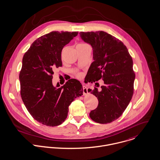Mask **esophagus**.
<instances>
[{
  "label": "esophagus",
  "instance_id": "esophagus-1",
  "mask_svg": "<svg viewBox=\"0 0 160 160\" xmlns=\"http://www.w3.org/2000/svg\"><path fill=\"white\" fill-rule=\"evenodd\" d=\"M83 95H87L88 93L87 88L85 86H83Z\"/></svg>",
  "mask_w": 160,
  "mask_h": 160
}]
</instances>
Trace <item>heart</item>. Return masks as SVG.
I'll use <instances>...</instances> for the list:
<instances>
[{
    "label": "heart",
    "instance_id": "1",
    "mask_svg": "<svg viewBox=\"0 0 160 160\" xmlns=\"http://www.w3.org/2000/svg\"><path fill=\"white\" fill-rule=\"evenodd\" d=\"M85 45H88V44H85V43H81V44H79L78 46H85ZM64 49H63V51H64ZM77 75L78 77H81V74H80V73H78L77 74Z\"/></svg>",
    "mask_w": 160,
    "mask_h": 160
}]
</instances>
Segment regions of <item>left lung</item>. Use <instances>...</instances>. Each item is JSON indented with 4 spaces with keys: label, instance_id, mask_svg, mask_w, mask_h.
I'll use <instances>...</instances> for the list:
<instances>
[{
    "label": "left lung",
    "instance_id": "1",
    "mask_svg": "<svg viewBox=\"0 0 160 160\" xmlns=\"http://www.w3.org/2000/svg\"><path fill=\"white\" fill-rule=\"evenodd\" d=\"M79 34L93 49L94 61L88 72V82L102 79L104 84L100 91L96 87L88 90L98 99V106L90 117L97 123H110L122 114L133 96L135 75L132 59L123 42L107 32Z\"/></svg>",
    "mask_w": 160,
    "mask_h": 160
}]
</instances>
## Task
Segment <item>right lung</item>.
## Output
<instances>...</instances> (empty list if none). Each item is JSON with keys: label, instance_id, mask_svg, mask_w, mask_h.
I'll return each mask as SVG.
<instances>
[{"label": "right lung", "instance_id": "add662e5", "mask_svg": "<svg viewBox=\"0 0 160 160\" xmlns=\"http://www.w3.org/2000/svg\"><path fill=\"white\" fill-rule=\"evenodd\" d=\"M78 32H52L31 45L24 54L19 75L20 94L32 118L43 125L54 127L67 117L68 106L83 95L81 83L68 80L62 87L52 85L53 70L61 67V52Z\"/></svg>", "mask_w": 160, "mask_h": 160}]
</instances>
